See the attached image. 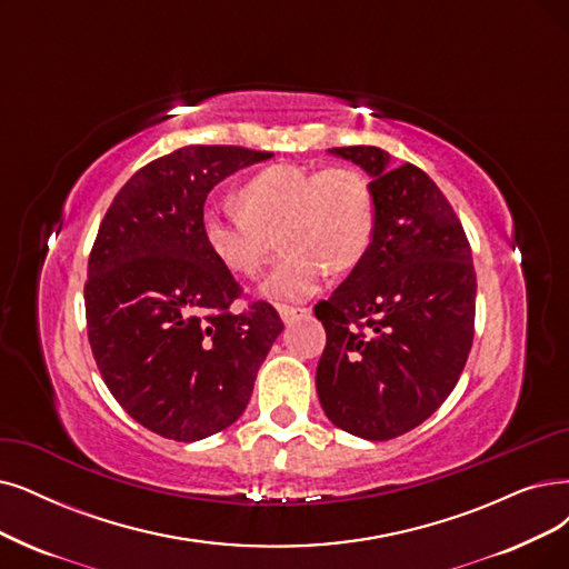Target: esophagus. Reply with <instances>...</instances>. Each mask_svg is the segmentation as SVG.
I'll return each mask as SVG.
<instances>
[{
	"instance_id": "34e87169",
	"label": "esophagus",
	"mask_w": 569,
	"mask_h": 569,
	"mask_svg": "<svg viewBox=\"0 0 569 569\" xmlns=\"http://www.w3.org/2000/svg\"><path fill=\"white\" fill-rule=\"evenodd\" d=\"M278 312H280L284 325H291V322L301 320V317H308L310 308H306V306H278Z\"/></svg>"
}]
</instances>
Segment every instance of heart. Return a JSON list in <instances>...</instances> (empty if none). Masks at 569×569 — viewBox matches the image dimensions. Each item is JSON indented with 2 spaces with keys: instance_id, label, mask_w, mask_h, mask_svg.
I'll list each match as a JSON object with an SVG mask.
<instances>
[{
  "instance_id": "b5f03b06",
  "label": "heart",
  "mask_w": 569,
  "mask_h": 569,
  "mask_svg": "<svg viewBox=\"0 0 569 569\" xmlns=\"http://www.w3.org/2000/svg\"><path fill=\"white\" fill-rule=\"evenodd\" d=\"M238 202L240 208L202 210V242L233 276L257 278L268 263L270 236L282 231L287 254L261 284L263 297L276 303L303 301L322 287L329 270L357 266L376 231L373 191L350 166H268L244 181Z\"/></svg>"
}]
</instances>
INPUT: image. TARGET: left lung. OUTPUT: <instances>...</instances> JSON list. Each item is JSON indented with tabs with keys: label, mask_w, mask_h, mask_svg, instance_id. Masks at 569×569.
<instances>
[{
	"label": "left lung",
	"mask_w": 569,
	"mask_h": 569,
	"mask_svg": "<svg viewBox=\"0 0 569 569\" xmlns=\"http://www.w3.org/2000/svg\"><path fill=\"white\" fill-rule=\"evenodd\" d=\"M367 170L376 200L369 252L329 301L317 395L327 418L369 441L425 422L448 399L473 340L471 247L441 189L413 163L378 147H336Z\"/></svg>",
	"instance_id": "1"
}]
</instances>
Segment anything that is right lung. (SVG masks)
<instances>
[{
  "instance_id": "obj_1",
  "label": "right lung",
  "mask_w": 569,
  "mask_h": 569,
  "mask_svg": "<svg viewBox=\"0 0 569 569\" xmlns=\"http://www.w3.org/2000/svg\"><path fill=\"white\" fill-rule=\"evenodd\" d=\"M270 151L181 147L134 172L109 206L88 259V340L123 411L172 441L233 425L284 325L254 301L202 242L208 193Z\"/></svg>"
}]
</instances>
